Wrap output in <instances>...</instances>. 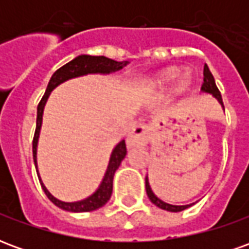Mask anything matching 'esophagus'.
<instances>
[{
	"label": "esophagus",
	"mask_w": 249,
	"mask_h": 249,
	"mask_svg": "<svg viewBox=\"0 0 249 249\" xmlns=\"http://www.w3.org/2000/svg\"><path fill=\"white\" fill-rule=\"evenodd\" d=\"M149 140V129L146 125H137L126 137V144L129 148L132 146L145 145Z\"/></svg>",
	"instance_id": "obj_1"
}]
</instances>
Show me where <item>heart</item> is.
<instances>
[{
  "label": "heart",
  "instance_id": "1",
  "mask_svg": "<svg viewBox=\"0 0 249 249\" xmlns=\"http://www.w3.org/2000/svg\"><path fill=\"white\" fill-rule=\"evenodd\" d=\"M178 74V68H168V69H164V71H159L156 76L152 77L151 88L152 89H161V88H164L165 85H168V84H171V82L176 78ZM188 82H189V77L184 76L180 78L178 85H180V87H185Z\"/></svg>",
  "mask_w": 249,
  "mask_h": 249
}]
</instances>
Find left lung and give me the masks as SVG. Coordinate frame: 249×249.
I'll list each match as a JSON object with an SVG mask.
<instances>
[{
    "mask_svg": "<svg viewBox=\"0 0 249 249\" xmlns=\"http://www.w3.org/2000/svg\"><path fill=\"white\" fill-rule=\"evenodd\" d=\"M204 81H203V85H201V92L203 93H208L211 94L212 97H214L219 104L221 105V108L224 109V104H223V98H221V94H220L219 89L216 87V82H214V78L212 76V73L209 71L208 65H204ZM145 189H146V195H148V197L151 200L152 203L155 204L156 207L159 208L164 209V211H169V212H181L184 209L189 208L191 205H193L195 203L192 204H187V205H173V204H169V203H165V201H162L161 198H159L153 193L152 191L151 185H149V178L148 176L145 178Z\"/></svg>",
    "mask_w": 249,
    "mask_h": 249,
    "instance_id": "8db88e82",
    "label": "left lung"
}]
</instances>
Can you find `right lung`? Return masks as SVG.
I'll use <instances>...</instances> for the list:
<instances>
[{
  "label": "right lung",
  "mask_w": 249,
  "mask_h": 249,
  "mask_svg": "<svg viewBox=\"0 0 249 249\" xmlns=\"http://www.w3.org/2000/svg\"><path fill=\"white\" fill-rule=\"evenodd\" d=\"M128 64H129L128 61H114V60H110L108 57L104 56L80 54L76 58H73L71 61L61 66L58 71H54L52 78L49 80L45 94L41 98L40 104L37 107V123H36L35 139H33V160H35V167L41 187L44 189L48 198L58 208L68 211V212H90V211L101 208L108 203L109 198L112 196V189H113V176L116 171L119 169L121 161L126 156V146H125L124 140H121L117 145L114 146L113 151L110 153V157H109L108 167L104 173L103 180L92 195H89L88 197L82 198V200H77V201H62L60 198L54 197L48 191L45 184L42 183L40 173H38V165H37V146H38V139H40L41 126H42V116H44L46 101L51 96L52 90L56 89L58 85H61L62 82L71 80V78H77V77L87 76V74H104V76L112 74V73L121 71Z\"/></svg>",
  "instance_id": "1"
}]
</instances>
